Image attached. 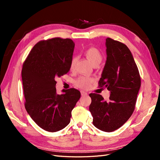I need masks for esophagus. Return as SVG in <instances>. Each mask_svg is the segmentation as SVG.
Instances as JSON below:
<instances>
[{"mask_svg": "<svg viewBox=\"0 0 160 160\" xmlns=\"http://www.w3.org/2000/svg\"><path fill=\"white\" fill-rule=\"evenodd\" d=\"M81 94L82 96H85V95H88V93H86V92L83 91H81Z\"/></svg>", "mask_w": 160, "mask_h": 160, "instance_id": "34e87169", "label": "esophagus"}]
</instances>
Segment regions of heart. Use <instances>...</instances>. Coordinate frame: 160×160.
I'll use <instances>...</instances> for the list:
<instances>
[{
  "mask_svg": "<svg viewBox=\"0 0 160 160\" xmlns=\"http://www.w3.org/2000/svg\"><path fill=\"white\" fill-rule=\"evenodd\" d=\"M84 54L87 57V59L91 62V64L94 67H98L103 60L102 53L101 52V51L98 49H97L96 47L88 48V49H87L85 51ZM77 62V58L76 57H72L71 59L69 65L71 71H73L75 69ZM93 81V79L90 78V77L81 76L75 81V84L77 87H78V88L81 89H86L89 88Z\"/></svg>",
  "mask_w": 160,
  "mask_h": 160,
  "instance_id": "heart-1",
  "label": "heart"
}]
</instances>
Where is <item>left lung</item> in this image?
<instances>
[{"mask_svg":"<svg viewBox=\"0 0 160 160\" xmlns=\"http://www.w3.org/2000/svg\"><path fill=\"white\" fill-rule=\"evenodd\" d=\"M106 47L107 61L98 84L111 94L109 100L105 101L99 94L90 93L89 111L97 128L111 132L122 127L133 113L141 77L126 45L107 38Z\"/></svg>","mask_w":160,"mask_h":160,"instance_id":"1","label":"left lung"}]
</instances>
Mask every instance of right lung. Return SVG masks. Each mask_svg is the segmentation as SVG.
Returning <instances> with one entry per match:
<instances>
[{
    "label": "right lung",
    "mask_w": 160,
    "mask_h": 160,
    "mask_svg": "<svg viewBox=\"0 0 160 160\" xmlns=\"http://www.w3.org/2000/svg\"><path fill=\"white\" fill-rule=\"evenodd\" d=\"M75 44L70 38L55 37L38 42L28 55L22 68L25 107L38 126L58 132L70 123L71 111L81 97L75 88L57 94V77L70 70Z\"/></svg>",
    "instance_id": "add662e5"
}]
</instances>
